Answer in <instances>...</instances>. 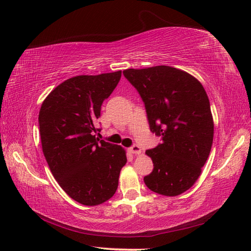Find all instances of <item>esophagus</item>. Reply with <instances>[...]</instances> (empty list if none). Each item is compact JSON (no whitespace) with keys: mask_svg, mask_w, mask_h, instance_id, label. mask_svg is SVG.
I'll return each mask as SVG.
<instances>
[{"mask_svg":"<svg viewBox=\"0 0 251 251\" xmlns=\"http://www.w3.org/2000/svg\"><path fill=\"white\" fill-rule=\"evenodd\" d=\"M129 151L133 152V154L138 155V154H141V152H142V148H141V146L137 145V144H134V145L129 148Z\"/></svg>","mask_w":251,"mask_h":251,"instance_id":"obj_1","label":"esophagus"}]
</instances>
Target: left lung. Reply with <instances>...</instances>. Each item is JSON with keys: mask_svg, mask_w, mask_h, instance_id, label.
I'll list each match as a JSON object with an SVG mask.
<instances>
[{"mask_svg": "<svg viewBox=\"0 0 251 251\" xmlns=\"http://www.w3.org/2000/svg\"><path fill=\"white\" fill-rule=\"evenodd\" d=\"M145 104L151 130L161 144L146 151L154 164L146 186L164 196L188 190L201 173L214 138L207 93L198 79L171 66L123 72Z\"/></svg>", "mask_w": 251, "mask_h": 251, "instance_id": "obj_1", "label": "left lung"}]
</instances>
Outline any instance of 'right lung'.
Listing matches in <instances>:
<instances>
[{"mask_svg": "<svg viewBox=\"0 0 251 251\" xmlns=\"http://www.w3.org/2000/svg\"><path fill=\"white\" fill-rule=\"evenodd\" d=\"M121 76L122 71L75 76L55 87L41 106V142L49 167L63 190L85 206L114 196L127 161L124 148L94 135L101 104Z\"/></svg>", "mask_w": 251, "mask_h": 251, "instance_id": "obj_1", "label": "right lung"}]
</instances>
